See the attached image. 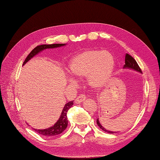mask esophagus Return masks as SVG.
Listing matches in <instances>:
<instances>
[{
	"label": "esophagus",
	"instance_id": "34e87169",
	"mask_svg": "<svg viewBox=\"0 0 160 160\" xmlns=\"http://www.w3.org/2000/svg\"><path fill=\"white\" fill-rule=\"evenodd\" d=\"M85 99H86V96H84V94H80V96H78L76 99V102L78 104L80 103V102H83Z\"/></svg>",
	"mask_w": 160,
	"mask_h": 160
}]
</instances>
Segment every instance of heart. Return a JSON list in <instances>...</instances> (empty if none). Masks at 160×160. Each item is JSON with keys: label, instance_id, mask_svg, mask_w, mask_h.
Wrapping results in <instances>:
<instances>
[{"label": "heart", "instance_id": "obj_1", "mask_svg": "<svg viewBox=\"0 0 160 160\" xmlns=\"http://www.w3.org/2000/svg\"><path fill=\"white\" fill-rule=\"evenodd\" d=\"M114 67V58L110 52L92 49L73 58L69 64V71L78 78L88 77L91 87L100 89L109 80Z\"/></svg>", "mask_w": 160, "mask_h": 160}]
</instances>
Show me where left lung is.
Listing matches in <instances>:
<instances>
[{"label": "left lung", "instance_id": "1", "mask_svg": "<svg viewBox=\"0 0 160 160\" xmlns=\"http://www.w3.org/2000/svg\"><path fill=\"white\" fill-rule=\"evenodd\" d=\"M124 68L131 69H133V70H135L137 71H139V72L142 73V70L140 69V67H139L138 64L137 63L136 61H135V60L133 58H132L131 56H130L128 53L126 54V56H125V64L124 65ZM96 122L98 125V127H99L102 129V130H103L104 131H106L107 132H109V133H115V132L109 131L107 130L106 128H104L99 122L98 119H97Z\"/></svg>", "mask_w": 160, "mask_h": 160}]
</instances>
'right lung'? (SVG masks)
Wrapping results in <instances>:
<instances>
[{
    "mask_svg": "<svg viewBox=\"0 0 160 160\" xmlns=\"http://www.w3.org/2000/svg\"><path fill=\"white\" fill-rule=\"evenodd\" d=\"M64 44H52V45H41L36 47L34 49H33L28 57L26 58L25 60L24 61L23 65L25 64L27 62L36 55L37 53H39L41 51L46 49H52V48H56V47H59L61 46H64ZM73 101H71L67 102L65 106L64 107L62 113H61L60 117L59 120L56 122V123L54 124L53 127H51L48 128L46 129H34L36 132H38V133L45 135V136H54V135H57L58 134L62 133V132L65 130L66 128L67 127L68 124V120H67V112L69 111V108L73 106Z\"/></svg>",
    "mask_w": 160,
    "mask_h": 160,
    "instance_id": "right-lung-1",
    "label": "right lung"
}]
</instances>
